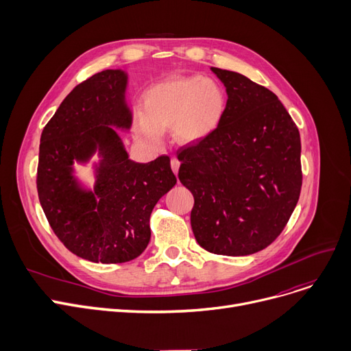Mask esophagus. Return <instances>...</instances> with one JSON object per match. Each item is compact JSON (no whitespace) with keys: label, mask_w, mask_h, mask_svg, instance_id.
I'll return each instance as SVG.
<instances>
[{"label":"esophagus","mask_w":351,"mask_h":351,"mask_svg":"<svg viewBox=\"0 0 351 351\" xmlns=\"http://www.w3.org/2000/svg\"><path fill=\"white\" fill-rule=\"evenodd\" d=\"M171 166H172V171H173V173L176 175V173H178V171H179L180 162H179L176 158H172V159H171Z\"/></svg>","instance_id":"esophagus-1"}]
</instances>
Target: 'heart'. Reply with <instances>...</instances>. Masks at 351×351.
I'll return each mask as SVG.
<instances>
[{
    "label": "heart",
    "instance_id": "1",
    "mask_svg": "<svg viewBox=\"0 0 351 351\" xmlns=\"http://www.w3.org/2000/svg\"><path fill=\"white\" fill-rule=\"evenodd\" d=\"M226 105L225 90L215 80L200 75L171 77L143 94L135 132L152 146L159 145L160 134L168 129L180 143H197L222 123Z\"/></svg>",
    "mask_w": 351,
    "mask_h": 351
}]
</instances>
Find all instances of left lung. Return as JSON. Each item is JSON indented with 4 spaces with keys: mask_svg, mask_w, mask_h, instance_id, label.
Returning <instances> with one entry per match:
<instances>
[{
    "mask_svg": "<svg viewBox=\"0 0 351 351\" xmlns=\"http://www.w3.org/2000/svg\"><path fill=\"white\" fill-rule=\"evenodd\" d=\"M210 69L226 88V112L210 136L178 152V176L195 197L197 243L215 254L247 256L282 233L298 205L300 134L271 90Z\"/></svg>",
    "mask_w": 351,
    "mask_h": 351,
    "instance_id": "1",
    "label": "left lung"
}]
</instances>
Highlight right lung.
<instances>
[{
	"label": "right lung",
	"instance_id": "obj_1",
	"mask_svg": "<svg viewBox=\"0 0 351 351\" xmlns=\"http://www.w3.org/2000/svg\"><path fill=\"white\" fill-rule=\"evenodd\" d=\"M128 73L105 69L73 88L45 125L36 189L48 222L64 246L94 263L134 261L151 241L149 217L176 183L169 156L129 159L114 129L128 131ZM95 153L94 190L83 188L73 163Z\"/></svg>",
	"mask_w": 351,
	"mask_h": 351
}]
</instances>
